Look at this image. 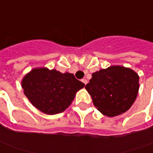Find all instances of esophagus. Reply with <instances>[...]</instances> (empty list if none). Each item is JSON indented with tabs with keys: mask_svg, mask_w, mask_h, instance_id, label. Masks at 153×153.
<instances>
[{
	"mask_svg": "<svg viewBox=\"0 0 153 153\" xmlns=\"http://www.w3.org/2000/svg\"><path fill=\"white\" fill-rule=\"evenodd\" d=\"M81 81L83 82V83H84L85 85H86V84H87V80H86V79H83Z\"/></svg>",
	"mask_w": 153,
	"mask_h": 153,
	"instance_id": "34e87169",
	"label": "esophagus"
}]
</instances>
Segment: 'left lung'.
<instances>
[{
  "mask_svg": "<svg viewBox=\"0 0 153 153\" xmlns=\"http://www.w3.org/2000/svg\"><path fill=\"white\" fill-rule=\"evenodd\" d=\"M85 89L98 111L108 117H115L128 111L134 102L139 76L129 68L111 66L93 73Z\"/></svg>",
  "mask_w": 153,
  "mask_h": 153,
  "instance_id": "obj_1",
  "label": "left lung"
}]
</instances>
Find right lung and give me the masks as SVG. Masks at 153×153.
Masks as SVG:
<instances>
[{
    "instance_id": "obj_1",
    "label": "right lung",
    "mask_w": 153,
    "mask_h": 153,
    "mask_svg": "<svg viewBox=\"0 0 153 153\" xmlns=\"http://www.w3.org/2000/svg\"><path fill=\"white\" fill-rule=\"evenodd\" d=\"M85 84L73 74L46 68H34L24 77L22 87L32 105L42 113L53 115L69 107Z\"/></svg>"
}]
</instances>
